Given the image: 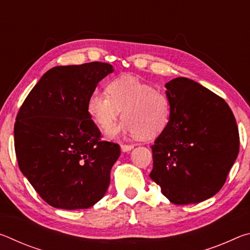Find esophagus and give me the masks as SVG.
I'll return each instance as SVG.
<instances>
[{"label":"esophagus","mask_w":250,"mask_h":250,"mask_svg":"<svg viewBox=\"0 0 250 250\" xmlns=\"http://www.w3.org/2000/svg\"><path fill=\"white\" fill-rule=\"evenodd\" d=\"M133 145H121V150L122 152H128L133 149Z\"/></svg>","instance_id":"1"}]
</instances>
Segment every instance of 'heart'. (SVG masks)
Instances as JSON below:
<instances>
[{"instance_id":"b5f03b06","label":"heart","mask_w":250,"mask_h":250,"mask_svg":"<svg viewBox=\"0 0 250 250\" xmlns=\"http://www.w3.org/2000/svg\"><path fill=\"white\" fill-rule=\"evenodd\" d=\"M107 92L92 91L86 110L94 124L103 131L116 125L122 110V124L109 133L110 137L129 134L139 140L159 138L170 125L171 103L164 92L134 76H119L110 80Z\"/></svg>"}]
</instances>
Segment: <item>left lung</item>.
<instances>
[{"instance_id":"obj_1","label":"left lung","mask_w":250,"mask_h":250,"mask_svg":"<svg viewBox=\"0 0 250 250\" xmlns=\"http://www.w3.org/2000/svg\"><path fill=\"white\" fill-rule=\"evenodd\" d=\"M171 103L167 130L151 146L150 177L176 205L200 203L225 184L239 152V133L226 101L192 79L166 84Z\"/></svg>"}]
</instances>
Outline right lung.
<instances>
[{"label": "right lung", "mask_w": 250, "mask_h": 250, "mask_svg": "<svg viewBox=\"0 0 250 250\" xmlns=\"http://www.w3.org/2000/svg\"><path fill=\"white\" fill-rule=\"evenodd\" d=\"M112 71L100 62L54 67L19 110L14 146L20 170L50 206L89 208L107 192L120 146L100 140L86 104Z\"/></svg>", "instance_id": "obj_1"}]
</instances>
